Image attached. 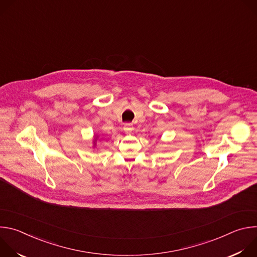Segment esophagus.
Returning a JSON list of instances; mask_svg holds the SVG:
<instances>
[{
	"label": "esophagus",
	"mask_w": 257,
	"mask_h": 257,
	"mask_svg": "<svg viewBox=\"0 0 257 257\" xmlns=\"http://www.w3.org/2000/svg\"><path fill=\"white\" fill-rule=\"evenodd\" d=\"M123 130H124L126 133H130V132H132V130H133V126H132V124H129V123L125 124V126H124Z\"/></svg>",
	"instance_id": "esophagus-1"
}]
</instances>
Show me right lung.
I'll list each match as a JSON object with an SVG mask.
<instances>
[{
	"mask_svg": "<svg viewBox=\"0 0 257 257\" xmlns=\"http://www.w3.org/2000/svg\"><path fill=\"white\" fill-rule=\"evenodd\" d=\"M97 138H98V136H97V135H95V136H94V138H93V141H92V142H93V145H92L93 148H96V142H97Z\"/></svg>",
	"mask_w": 257,
	"mask_h": 257,
	"instance_id": "1",
	"label": "right lung"
}]
</instances>
